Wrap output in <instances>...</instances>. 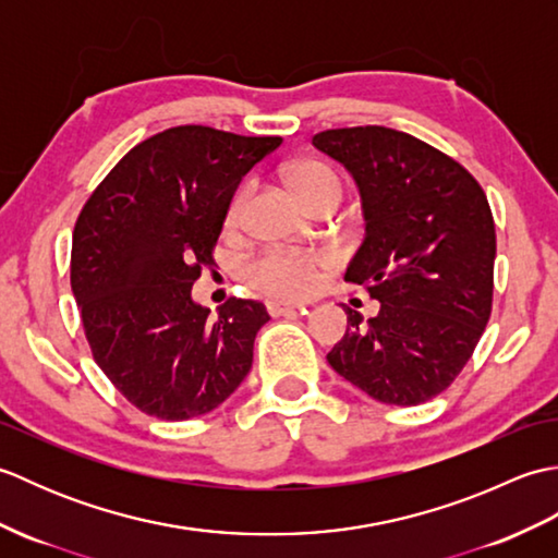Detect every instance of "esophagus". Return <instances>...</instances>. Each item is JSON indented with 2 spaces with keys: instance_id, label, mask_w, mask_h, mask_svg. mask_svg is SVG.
<instances>
[{
  "instance_id": "1",
  "label": "esophagus",
  "mask_w": 558,
  "mask_h": 558,
  "mask_svg": "<svg viewBox=\"0 0 558 558\" xmlns=\"http://www.w3.org/2000/svg\"><path fill=\"white\" fill-rule=\"evenodd\" d=\"M266 310L270 316H286L290 312H304V304H294V302H282V300H268Z\"/></svg>"
}]
</instances>
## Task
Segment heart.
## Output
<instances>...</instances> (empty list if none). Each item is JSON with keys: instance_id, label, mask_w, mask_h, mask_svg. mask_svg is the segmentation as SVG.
I'll list each match as a JSON object with an SVG mask.
<instances>
[{"instance_id": "obj_1", "label": "heart", "mask_w": 558, "mask_h": 558, "mask_svg": "<svg viewBox=\"0 0 558 558\" xmlns=\"http://www.w3.org/2000/svg\"><path fill=\"white\" fill-rule=\"evenodd\" d=\"M288 180L294 192L300 194L304 204L318 194L326 192H342L340 177L324 162L304 160L292 165L288 172ZM248 198V189L236 192L232 204L228 208V225H236L244 216ZM324 266V258L292 252V248H270V252L260 254L246 266V280L260 292L278 294V298H306L318 288V268Z\"/></svg>"}]
</instances>
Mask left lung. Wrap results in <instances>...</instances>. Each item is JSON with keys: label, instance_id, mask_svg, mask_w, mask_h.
<instances>
[{"label": "left lung", "instance_id": "left-lung-1", "mask_svg": "<svg viewBox=\"0 0 558 558\" xmlns=\"http://www.w3.org/2000/svg\"><path fill=\"white\" fill-rule=\"evenodd\" d=\"M312 144L345 165L362 196L364 242L345 280L378 300L328 364L386 405H420L446 390L492 314L496 232L489 201L460 162L388 126L328 129Z\"/></svg>", "mask_w": 558, "mask_h": 558}]
</instances>
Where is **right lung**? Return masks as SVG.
Masks as SVG:
<instances>
[{
	"label": "right lung",
	"mask_w": 558,
	"mask_h": 558,
	"mask_svg": "<svg viewBox=\"0 0 558 558\" xmlns=\"http://www.w3.org/2000/svg\"><path fill=\"white\" fill-rule=\"evenodd\" d=\"M282 144L186 124L141 141L83 206L71 290L93 360L150 417L216 410L254 362L266 306L230 298L218 316L192 300L242 177Z\"/></svg>",
	"instance_id": "obj_1"
}]
</instances>
